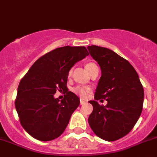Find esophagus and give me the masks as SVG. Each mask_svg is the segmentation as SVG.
Returning <instances> with one entry per match:
<instances>
[{
	"mask_svg": "<svg viewBox=\"0 0 157 157\" xmlns=\"http://www.w3.org/2000/svg\"><path fill=\"white\" fill-rule=\"evenodd\" d=\"M80 105H83V104H84V103H86V101H84V100H83V99H80Z\"/></svg>",
	"mask_w": 157,
	"mask_h": 157,
	"instance_id": "esophagus-1",
	"label": "esophagus"
}]
</instances>
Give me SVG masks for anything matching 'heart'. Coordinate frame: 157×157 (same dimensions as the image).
<instances>
[{
    "mask_svg": "<svg viewBox=\"0 0 157 157\" xmlns=\"http://www.w3.org/2000/svg\"><path fill=\"white\" fill-rule=\"evenodd\" d=\"M95 63L93 62H88L85 65V68L88 70V72L89 73V71L91 70L93 66H95ZM72 73V69H70L69 72V75H71ZM73 92H74L76 95H77L78 96H80V98H82V99H84V98L87 97V95L88 94L91 92V88H88V87H85V86H76L72 89Z\"/></svg>",
    "mask_w": 157,
    "mask_h": 157,
    "instance_id": "b5f03b06",
    "label": "heart"
}]
</instances>
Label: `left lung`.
I'll use <instances>...</instances> for the list:
<instances>
[{
    "label": "left lung",
    "instance_id": "left-lung-1",
    "mask_svg": "<svg viewBox=\"0 0 157 157\" xmlns=\"http://www.w3.org/2000/svg\"><path fill=\"white\" fill-rule=\"evenodd\" d=\"M88 50L101 69L95 100L89 101L93 111L88 123L99 137L107 141H116L130 132L141 115L143 86L127 60L105 47L90 46ZM101 98L108 101L106 106L97 103Z\"/></svg>",
    "mask_w": 157,
    "mask_h": 157
}]
</instances>
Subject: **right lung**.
I'll return each mask as SVG.
<instances>
[{
  "label": "right lung",
  "instance_id": "add662e5",
  "mask_svg": "<svg viewBox=\"0 0 157 157\" xmlns=\"http://www.w3.org/2000/svg\"><path fill=\"white\" fill-rule=\"evenodd\" d=\"M88 55L84 46H63L46 53L32 65L19 84L15 107L20 124L31 137L51 141L67 126L80 99L68 91L69 71ZM66 92L59 101L56 90Z\"/></svg>",
  "mask_w": 157,
  "mask_h": 157
}]
</instances>
